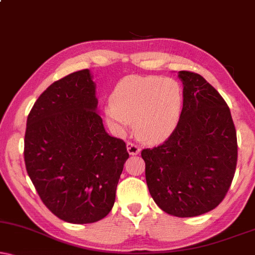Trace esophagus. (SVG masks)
Segmentation results:
<instances>
[{"mask_svg":"<svg viewBox=\"0 0 255 255\" xmlns=\"http://www.w3.org/2000/svg\"><path fill=\"white\" fill-rule=\"evenodd\" d=\"M127 150L130 155H137L138 152H140L141 149L137 144H135V143H133V142L129 141V142H127Z\"/></svg>","mask_w":255,"mask_h":255,"instance_id":"34e87169","label":"esophagus"}]
</instances>
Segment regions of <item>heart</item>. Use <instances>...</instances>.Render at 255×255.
<instances>
[{"instance_id":"heart-1","label":"heart","mask_w":255,"mask_h":255,"mask_svg":"<svg viewBox=\"0 0 255 255\" xmlns=\"http://www.w3.org/2000/svg\"><path fill=\"white\" fill-rule=\"evenodd\" d=\"M183 110V91L174 79L159 76H128L115 85L105 107L118 133L134 121V133L145 143H157L177 127Z\"/></svg>"}]
</instances>
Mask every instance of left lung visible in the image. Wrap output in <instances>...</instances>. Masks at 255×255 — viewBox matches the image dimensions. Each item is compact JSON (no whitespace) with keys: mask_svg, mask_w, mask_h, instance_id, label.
Listing matches in <instances>:
<instances>
[{"mask_svg":"<svg viewBox=\"0 0 255 255\" xmlns=\"http://www.w3.org/2000/svg\"><path fill=\"white\" fill-rule=\"evenodd\" d=\"M183 110L162 144L141 151L156 204L171 216L196 217L217 208L229 191L238 161L230 108L201 74L179 71Z\"/></svg>","mask_w":255,"mask_h":255,"instance_id":"left-lung-1","label":"left lung"}]
</instances>
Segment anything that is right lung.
<instances>
[{"label": "right lung", "mask_w": 255, "mask_h": 255, "mask_svg": "<svg viewBox=\"0 0 255 255\" xmlns=\"http://www.w3.org/2000/svg\"><path fill=\"white\" fill-rule=\"evenodd\" d=\"M97 106L85 69L50 85L26 120V171L44 205L67 223H96L110 213L129 157L125 141L106 133Z\"/></svg>", "instance_id": "add662e5"}]
</instances>
